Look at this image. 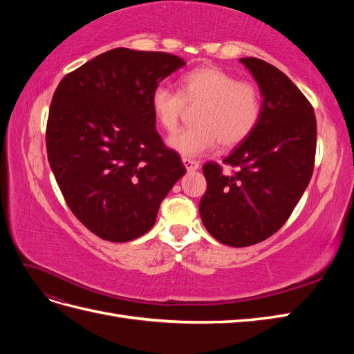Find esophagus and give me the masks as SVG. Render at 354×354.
<instances>
[{"instance_id": "obj_1", "label": "esophagus", "mask_w": 354, "mask_h": 354, "mask_svg": "<svg viewBox=\"0 0 354 354\" xmlns=\"http://www.w3.org/2000/svg\"><path fill=\"white\" fill-rule=\"evenodd\" d=\"M181 160H183V164H185V167H186L187 171H195V169L199 168V162H198V160H195V159L183 158Z\"/></svg>"}]
</instances>
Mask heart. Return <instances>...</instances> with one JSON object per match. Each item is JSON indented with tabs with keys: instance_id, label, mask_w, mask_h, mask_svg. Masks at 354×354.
Here are the masks:
<instances>
[{
	"instance_id": "b5f03b06",
	"label": "heart",
	"mask_w": 354,
	"mask_h": 354,
	"mask_svg": "<svg viewBox=\"0 0 354 354\" xmlns=\"http://www.w3.org/2000/svg\"><path fill=\"white\" fill-rule=\"evenodd\" d=\"M151 108L167 133H176L187 109L196 108V124L169 137L168 145L185 156H198L217 143L221 149L243 143L259 125L261 95L252 82L207 65L186 72L178 81V91L156 87Z\"/></svg>"
}]
</instances>
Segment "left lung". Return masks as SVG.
<instances>
[{"label": "left lung", "mask_w": 354, "mask_h": 354, "mask_svg": "<svg viewBox=\"0 0 354 354\" xmlns=\"http://www.w3.org/2000/svg\"><path fill=\"white\" fill-rule=\"evenodd\" d=\"M263 94L254 133L223 162L202 167L207 192L199 202L205 229L218 242L259 243L279 230L304 194L315 168L316 116L313 106L286 75L255 57L241 59Z\"/></svg>", "instance_id": "8db88e82"}]
</instances>
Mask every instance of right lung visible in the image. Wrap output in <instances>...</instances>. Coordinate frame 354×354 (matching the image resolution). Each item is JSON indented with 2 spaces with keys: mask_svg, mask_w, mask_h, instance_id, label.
I'll list each match as a JSON object with an SVG mask.
<instances>
[{
  "mask_svg": "<svg viewBox=\"0 0 354 354\" xmlns=\"http://www.w3.org/2000/svg\"><path fill=\"white\" fill-rule=\"evenodd\" d=\"M181 66L168 53L113 48L69 72L53 95L50 167L73 216L104 241L151 230L160 202L186 173L151 108L152 91Z\"/></svg>",
  "mask_w": 354,
  "mask_h": 354,
  "instance_id": "obj_1",
  "label": "right lung"
}]
</instances>
